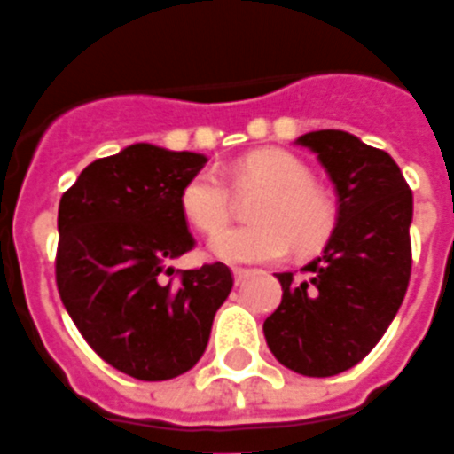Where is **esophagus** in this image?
<instances>
[{
	"label": "esophagus",
	"mask_w": 454,
	"mask_h": 454,
	"mask_svg": "<svg viewBox=\"0 0 454 454\" xmlns=\"http://www.w3.org/2000/svg\"><path fill=\"white\" fill-rule=\"evenodd\" d=\"M250 275H253V270H246V267H236V270H233V279H236V285H243Z\"/></svg>",
	"instance_id": "34e87169"
}]
</instances>
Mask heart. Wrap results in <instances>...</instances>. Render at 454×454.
<instances>
[{"mask_svg":"<svg viewBox=\"0 0 454 454\" xmlns=\"http://www.w3.org/2000/svg\"><path fill=\"white\" fill-rule=\"evenodd\" d=\"M233 187H260L253 207L255 223L228 228L233 214V192L216 169H201L179 192L182 216L204 236H214L211 253L223 262H275L292 247L311 255L328 243L335 228V207L324 189L311 182L304 162L285 150L265 148L247 153L231 169Z\"/></svg>","mask_w":454,"mask_h":454,"instance_id":"heart-1","label":"heart"}]
</instances>
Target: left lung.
Segmentation results:
<instances>
[{"instance_id": "8db88e82", "label": "left lung", "mask_w": 454, "mask_h": 454, "mask_svg": "<svg viewBox=\"0 0 454 454\" xmlns=\"http://www.w3.org/2000/svg\"><path fill=\"white\" fill-rule=\"evenodd\" d=\"M296 143L314 150L335 184L338 223L304 275H277L282 304L262 331L285 367L333 377L380 342L403 301L413 194L389 153L345 130H314Z\"/></svg>"}]
</instances>
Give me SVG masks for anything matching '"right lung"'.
Listing matches in <instances>:
<instances>
[{"instance_id": "1", "label": "right lung", "mask_w": 454, "mask_h": 454, "mask_svg": "<svg viewBox=\"0 0 454 454\" xmlns=\"http://www.w3.org/2000/svg\"><path fill=\"white\" fill-rule=\"evenodd\" d=\"M204 165L199 153L136 143L94 160L60 199V299L90 348L136 380L192 370L233 286L223 262L169 267L194 247L179 192Z\"/></svg>"}]
</instances>
